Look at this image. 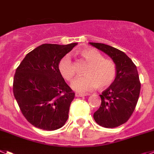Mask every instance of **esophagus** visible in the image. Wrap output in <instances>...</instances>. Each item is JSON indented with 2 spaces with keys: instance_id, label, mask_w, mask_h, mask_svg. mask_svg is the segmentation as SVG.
I'll return each mask as SVG.
<instances>
[{
  "instance_id": "obj_1",
  "label": "esophagus",
  "mask_w": 154,
  "mask_h": 154,
  "mask_svg": "<svg viewBox=\"0 0 154 154\" xmlns=\"http://www.w3.org/2000/svg\"><path fill=\"white\" fill-rule=\"evenodd\" d=\"M87 95H88V94H81V93H78V92H77V93L75 94L76 97H84V96H87Z\"/></svg>"
}]
</instances>
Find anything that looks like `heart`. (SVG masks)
<instances>
[{
  "label": "heart",
  "instance_id": "obj_1",
  "mask_svg": "<svg viewBox=\"0 0 154 154\" xmlns=\"http://www.w3.org/2000/svg\"><path fill=\"white\" fill-rule=\"evenodd\" d=\"M81 57L88 64L85 70V76L73 81L71 87L80 93H85L94 88L105 89L114 82L117 73L115 63L104 59L99 52L94 49H84L80 52ZM59 71L66 81H71L75 76V69L70 57L66 55L59 63Z\"/></svg>",
  "mask_w": 154,
  "mask_h": 154
}]
</instances>
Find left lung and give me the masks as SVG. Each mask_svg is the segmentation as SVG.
Segmentation results:
<instances>
[{
  "label": "left lung",
  "instance_id": "left-lung-1",
  "mask_svg": "<svg viewBox=\"0 0 154 154\" xmlns=\"http://www.w3.org/2000/svg\"><path fill=\"white\" fill-rule=\"evenodd\" d=\"M89 43L108 55L116 66L114 82L100 95L101 106L94 113L98 125L116 128L126 122L135 110L141 85L138 71L132 60L119 49L106 44Z\"/></svg>",
  "mask_w": 154,
  "mask_h": 154
}]
</instances>
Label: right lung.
Returning a JSON list of instances; mask_svg holds the SVG:
<instances>
[{
	"label": "right lung",
	"mask_w": 154,
	"mask_h": 154,
	"mask_svg": "<svg viewBox=\"0 0 154 154\" xmlns=\"http://www.w3.org/2000/svg\"><path fill=\"white\" fill-rule=\"evenodd\" d=\"M77 43L42 44L28 53L16 69L13 92L25 119L43 130L66 123L75 94L59 71L61 59Z\"/></svg>",
	"instance_id": "1"
}]
</instances>
